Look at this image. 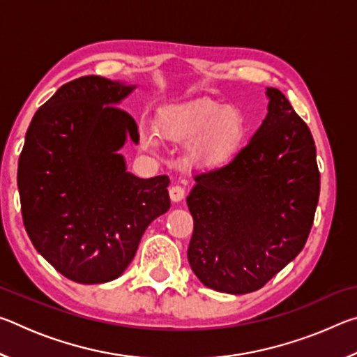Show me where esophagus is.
I'll return each mask as SVG.
<instances>
[{
	"mask_svg": "<svg viewBox=\"0 0 357 357\" xmlns=\"http://www.w3.org/2000/svg\"><path fill=\"white\" fill-rule=\"evenodd\" d=\"M184 197H185L184 187H181V185L170 187V198H172V202H174V203L183 202Z\"/></svg>",
	"mask_w": 357,
	"mask_h": 357,
	"instance_id": "1",
	"label": "esophagus"
}]
</instances>
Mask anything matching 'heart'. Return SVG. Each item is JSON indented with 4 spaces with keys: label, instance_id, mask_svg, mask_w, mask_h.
Here are the masks:
<instances>
[{
    "label": "heart",
    "instance_id": "obj_1",
    "mask_svg": "<svg viewBox=\"0 0 357 357\" xmlns=\"http://www.w3.org/2000/svg\"><path fill=\"white\" fill-rule=\"evenodd\" d=\"M157 130L164 140L187 144V159L204 167H223L234 160L245 142L243 114L209 100L164 107L157 116ZM143 148L155 151L154 132L140 130Z\"/></svg>",
    "mask_w": 357,
    "mask_h": 357
}]
</instances>
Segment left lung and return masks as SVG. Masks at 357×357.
Listing matches in <instances>:
<instances>
[{
	"mask_svg": "<svg viewBox=\"0 0 357 357\" xmlns=\"http://www.w3.org/2000/svg\"><path fill=\"white\" fill-rule=\"evenodd\" d=\"M268 114L234 160L195 174L187 197L193 234L190 268L215 291L264 287L298 257L319 197L310 129L277 88H266Z\"/></svg>",
	"mask_w": 357,
	"mask_h": 357,
	"instance_id": "left-lung-1",
	"label": "left lung"
}]
</instances>
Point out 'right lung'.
<instances>
[{
    "label": "right lung",
    "mask_w": 357,
    "mask_h": 357,
    "mask_svg": "<svg viewBox=\"0 0 357 357\" xmlns=\"http://www.w3.org/2000/svg\"><path fill=\"white\" fill-rule=\"evenodd\" d=\"M134 88L80 77L26 130L17 173L23 225L36 250L77 283L118 279L144 229L170 209L168 176L137 178L118 153L140 138L134 118L116 107Z\"/></svg>",
    "instance_id": "right-lung-1"
}]
</instances>
